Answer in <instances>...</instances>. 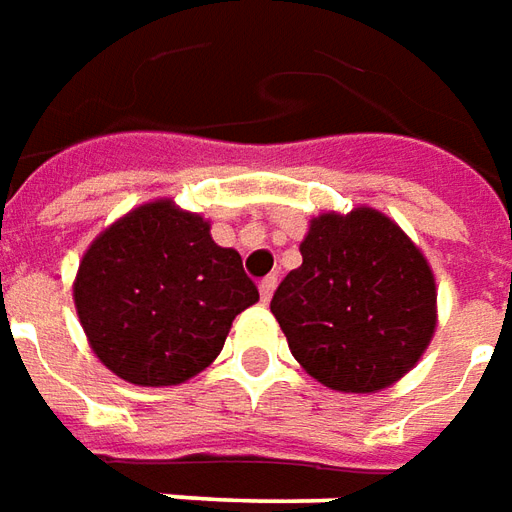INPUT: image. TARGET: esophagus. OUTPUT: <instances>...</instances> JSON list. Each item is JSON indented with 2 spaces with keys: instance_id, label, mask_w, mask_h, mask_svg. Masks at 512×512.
I'll return each mask as SVG.
<instances>
[{
  "instance_id": "34e87169",
  "label": "esophagus",
  "mask_w": 512,
  "mask_h": 512,
  "mask_svg": "<svg viewBox=\"0 0 512 512\" xmlns=\"http://www.w3.org/2000/svg\"><path fill=\"white\" fill-rule=\"evenodd\" d=\"M275 286H278V275H267V278H262V284H259V295H262V303H270V297H273Z\"/></svg>"
}]
</instances>
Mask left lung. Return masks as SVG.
<instances>
[{
  "label": "left lung",
  "mask_w": 512,
  "mask_h": 512,
  "mask_svg": "<svg viewBox=\"0 0 512 512\" xmlns=\"http://www.w3.org/2000/svg\"><path fill=\"white\" fill-rule=\"evenodd\" d=\"M300 256L270 303L297 364L344 394L408 375L438 322L436 275L419 245L389 215L355 206L311 217Z\"/></svg>",
  "instance_id": "1"
}]
</instances>
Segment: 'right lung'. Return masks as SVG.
Wrapping results in <instances>:
<instances>
[{"mask_svg": "<svg viewBox=\"0 0 512 512\" xmlns=\"http://www.w3.org/2000/svg\"><path fill=\"white\" fill-rule=\"evenodd\" d=\"M212 223L157 198L134 206L85 250L74 306L90 350L134 386H179L215 361L231 322L259 300Z\"/></svg>", "mask_w": 512, "mask_h": 512, "instance_id": "1", "label": "right lung"}]
</instances>
